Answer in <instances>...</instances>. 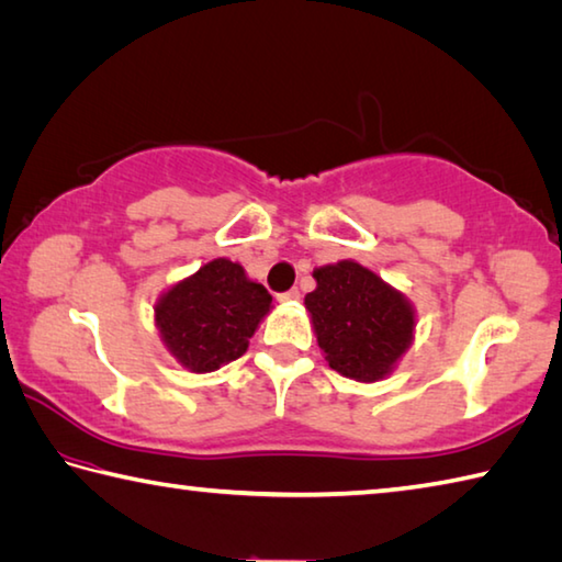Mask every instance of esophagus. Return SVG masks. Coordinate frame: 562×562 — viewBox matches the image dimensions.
Listing matches in <instances>:
<instances>
[{
  "label": "esophagus",
  "instance_id": "1",
  "mask_svg": "<svg viewBox=\"0 0 562 562\" xmlns=\"http://www.w3.org/2000/svg\"><path fill=\"white\" fill-rule=\"evenodd\" d=\"M277 299L281 301V303H289V301H299L301 299V291L299 289H289V291H283V293H279Z\"/></svg>",
  "mask_w": 562,
  "mask_h": 562
}]
</instances>
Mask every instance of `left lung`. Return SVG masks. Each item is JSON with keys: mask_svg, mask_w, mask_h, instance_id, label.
<instances>
[{"mask_svg": "<svg viewBox=\"0 0 562 562\" xmlns=\"http://www.w3.org/2000/svg\"><path fill=\"white\" fill-rule=\"evenodd\" d=\"M317 289L305 295L317 345L342 376L376 381L406 352L413 311L404 295L355 261H340L315 273Z\"/></svg>", "mask_w": 562, "mask_h": 562, "instance_id": "8db88e82", "label": "left lung"}]
</instances>
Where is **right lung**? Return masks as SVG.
I'll return each mask as SVG.
<instances>
[{"label":"right lung","mask_w":562,"mask_h":562,"mask_svg":"<svg viewBox=\"0 0 562 562\" xmlns=\"http://www.w3.org/2000/svg\"><path fill=\"white\" fill-rule=\"evenodd\" d=\"M271 308V293L229 259L205 263L156 305V325L190 372H215L247 352L249 337Z\"/></svg>","instance_id":"1"}]
</instances>
